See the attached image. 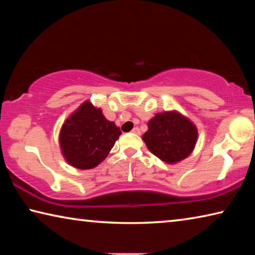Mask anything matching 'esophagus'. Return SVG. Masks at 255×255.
Masks as SVG:
<instances>
[{
    "mask_svg": "<svg viewBox=\"0 0 255 255\" xmlns=\"http://www.w3.org/2000/svg\"><path fill=\"white\" fill-rule=\"evenodd\" d=\"M131 132H132V133H136V135H139V133H140V129L138 128V127H135V128H133L132 130H131Z\"/></svg>",
    "mask_w": 255,
    "mask_h": 255,
    "instance_id": "esophagus-1",
    "label": "esophagus"
}]
</instances>
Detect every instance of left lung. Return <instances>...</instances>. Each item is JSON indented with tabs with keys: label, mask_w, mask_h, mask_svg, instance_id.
Wrapping results in <instances>:
<instances>
[{
	"label": "left lung",
	"mask_w": 255,
	"mask_h": 255,
	"mask_svg": "<svg viewBox=\"0 0 255 255\" xmlns=\"http://www.w3.org/2000/svg\"><path fill=\"white\" fill-rule=\"evenodd\" d=\"M197 136V128L189 119L178 112H164L149 120L143 139L155 156L175 163L192 152Z\"/></svg>",
	"instance_id": "1"
}]
</instances>
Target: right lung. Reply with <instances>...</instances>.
<instances>
[{
  "label": "right lung",
  "instance_id": "add662e5",
  "mask_svg": "<svg viewBox=\"0 0 255 255\" xmlns=\"http://www.w3.org/2000/svg\"><path fill=\"white\" fill-rule=\"evenodd\" d=\"M120 135V128L107 120L100 109L84 102L63 125L59 141L72 166L90 170L107 157Z\"/></svg>",
  "mask_w": 255,
  "mask_h": 255
}]
</instances>
